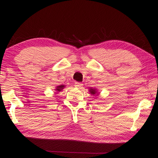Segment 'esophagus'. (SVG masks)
I'll return each instance as SVG.
<instances>
[{"label":"esophagus","instance_id":"1","mask_svg":"<svg viewBox=\"0 0 158 158\" xmlns=\"http://www.w3.org/2000/svg\"><path fill=\"white\" fill-rule=\"evenodd\" d=\"M74 85H75V87L79 88V89H81V88L83 86V84L81 83L80 82H75V84H74Z\"/></svg>","mask_w":158,"mask_h":158}]
</instances>
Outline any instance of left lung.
<instances>
[{"mask_svg":"<svg viewBox=\"0 0 158 158\" xmlns=\"http://www.w3.org/2000/svg\"><path fill=\"white\" fill-rule=\"evenodd\" d=\"M89 90H90V93H91V94H93V95H95V93H97V92H96L95 89H90Z\"/></svg>","mask_w":158,"mask_h":158,"instance_id":"1","label":"left lung"}]
</instances>
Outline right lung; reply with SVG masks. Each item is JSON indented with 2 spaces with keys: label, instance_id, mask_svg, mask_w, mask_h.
<instances>
[{
  "label": "right lung",
  "instance_id": "1",
  "mask_svg": "<svg viewBox=\"0 0 158 158\" xmlns=\"http://www.w3.org/2000/svg\"><path fill=\"white\" fill-rule=\"evenodd\" d=\"M64 87H65V85H59V86H57V87H56V90L57 91H60L61 90L63 89Z\"/></svg>",
  "mask_w": 158,
  "mask_h": 158
}]
</instances>
